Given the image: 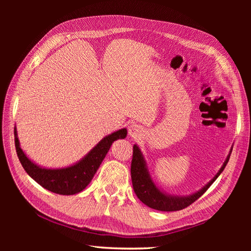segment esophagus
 Returning <instances> with one entry per match:
<instances>
[{
	"mask_svg": "<svg viewBox=\"0 0 251 251\" xmlns=\"http://www.w3.org/2000/svg\"><path fill=\"white\" fill-rule=\"evenodd\" d=\"M128 132H129V135L132 137V138H138V137H140L142 135L143 130H142L141 126L133 124V125L129 126Z\"/></svg>",
	"mask_w": 251,
	"mask_h": 251,
	"instance_id": "1",
	"label": "esophagus"
}]
</instances>
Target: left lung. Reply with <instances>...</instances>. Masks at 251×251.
Returning <instances> with one entry per match:
<instances>
[{
    "mask_svg": "<svg viewBox=\"0 0 251 251\" xmlns=\"http://www.w3.org/2000/svg\"><path fill=\"white\" fill-rule=\"evenodd\" d=\"M231 152L232 150L218 174L203 188L189 196H173L165 194L154 185V183L152 182L149 174L143 155L139 148L136 144H134L132 162H131V179H132L134 192L144 204L151 208L162 210V212H175V210L185 208L193 203L195 201L199 200L216 181V179L220 176V174L223 172L226 165L228 164Z\"/></svg>",
    "mask_w": 251,
    "mask_h": 251,
    "instance_id": "8db88e82",
    "label": "left lung"
}]
</instances>
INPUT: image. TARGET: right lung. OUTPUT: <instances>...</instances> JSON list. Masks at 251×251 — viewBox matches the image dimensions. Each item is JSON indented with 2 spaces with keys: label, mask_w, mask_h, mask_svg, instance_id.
I'll return each mask as SVG.
<instances>
[{
  "label": "right lung",
  "mask_w": 251,
  "mask_h": 251,
  "mask_svg": "<svg viewBox=\"0 0 251 251\" xmlns=\"http://www.w3.org/2000/svg\"><path fill=\"white\" fill-rule=\"evenodd\" d=\"M15 148L18 159L24 170L39 185L54 193L72 195L82 191L94 178L112 143L117 139H123L127 135L125 128L105 136L92 149L86 156L77 164L64 169H45L33 164L19 147L17 131L14 128Z\"/></svg>",
  "instance_id": "add662e5"
}]
</instances>
